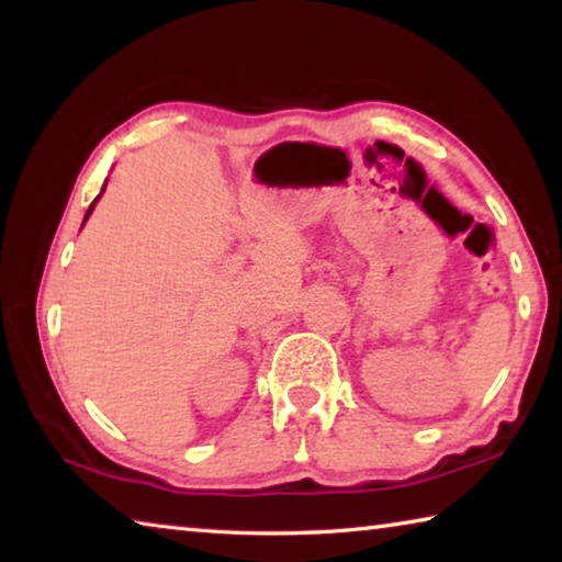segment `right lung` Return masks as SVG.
I'll use <instances>...</instances> for the list:
<instances>
[{
    "label": "right lung",
    "mask_w": 562,
    "mask_h": 562,
    "mask_svg": "<svg viewBox=\"0 0 562 562\" xmlns=\"http://www.w3.org/2000/svg\"><path fill=\"white\" fill-rule=\"evenodd\" d=\"M99 198H101V195H99ZM99 198H97V201H99ZM97 201H93V203H91V207H89V211H87V217H83V223H87V221H89V215H91V211H93V205H97Z\"/></svg>",
    "instance_id": "1"
}]
</instances>
